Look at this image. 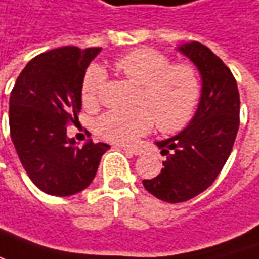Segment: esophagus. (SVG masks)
I'll use <instances>...</instances> for the list:
<instances>
[{"mask_svg": "<svg viewBox=\"0 0 259 259\" xmlns=\"http://www.w3.org/2000/svg\"><path fill=\"white\" fill-rule=\"evenodd\" d=\"M123 149L130 155H141L142 154V149H138V148H123Z\"/></svg>", "mask_w": 259, "mask_h": 259, "instance_id": "1", "label": "esophagus"}]
</instances>
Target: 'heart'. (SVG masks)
Instances as JSON below:
<instances>
[{
	"mask_svg": "<svg viewBox=\"0 0 259 259\" xmlns=\"http://www.w3.org/2000/svg\"><path fill=\"white\" fill-rule=\"evenodd\" d=\"M114 69L138 88L135 110L108 111L97 120L102 139L129 145L148 133L154 121L164 133L183 129L196 110L201 97L199 73L192 64L179 63L154 50H136L114 63ZM107 82L105 71L92 66L82 84L86 107H97Z\"/></svg>",
	"mask_w": 259,
	"mask_h": 259,
	"instance_id": "obj_1",
	"label": "heart"
}]
</instances>
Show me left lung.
I'll return each mask as SVG.
<instances>
[{"label": "left lung", "mask_w": 259, "mask_h": 259, "mask_svg": "<svg viewBox=\"0 0 259 259\" xmlns=\"http://www.w3.org/2000/svg\"><path fill=\"white\" fill-rule=\"evenodd\" d=\"M179 51L201 73V101L186 129L157 142L167 160L160 175L142 182L149 193L170 204L189 201L212 185L232 152L240 111L235 76L221 58L199 42L183 44Z\"/></svg>", "instance_id": "obj_1"}]
</instances>
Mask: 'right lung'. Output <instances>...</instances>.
Instances as JSON below:
<instances>
[{
	"instance_id": "add662e5",
	"label": "right lung",
	"mask_w": 259,
	"mask_h": 259,
	"mask_svg": "<svg viewBox=\"0 0 259 259\" xmlns=\"http://www.w3.org/2000/svg\"><path fill=\"white\" fill-rule=\"evenodd\" d=\"M101 48L61 47L32 58L10 95V135L20 162L39 189L70 196L91 185L110 145L82 148L67 136V124L82 110V84Z\"/></svg>"
}]
</instances>
